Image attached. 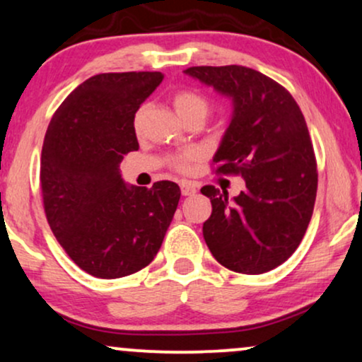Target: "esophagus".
Listing matches in <instances>:
<instances>
[{"label":"esophagus","instance_id":"34e87169","mask_svg":"<svg viewBox=\"0 0 362 362\" xmlns=\"http://www.w3.org/2000/svg\"><path fill=\"white\" fill-rule=\"evenodd\" d=\"M180 190H182V195H194L197 192V185L192 184V182H182Z\"/></svg>","mask_w":362,"mask_h":362}]
</instances>
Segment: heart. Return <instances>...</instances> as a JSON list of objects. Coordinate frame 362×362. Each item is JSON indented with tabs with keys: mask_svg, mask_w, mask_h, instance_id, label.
Returning a JSON list of instances; mask_svg holds the SVG:
<instances>
[{
	"mask_svg": "<svg viewBox=\"0 0 362 362\" xmlns=\"http://www.w3.org/2000/svg\"><path fill=\"white\" fill-rule=\"evenodd\" d=\"M173 107H175L178 117L184 120L187 117L192 115H202L204 118L207 117L210 110V102L204 97L202 93L194 90H180L173 95L172 98ZM144 115H145V107H140L135 112L134 115V128L136 132H140L141 123H144ZM199 158V152L197 150H185V152H180L173 155L170 158V165L180 172H187L192 165V162Z\"/></svg>",
	"mask_w": 362,
	"mask_h": 362,
	"instance_id": "heart-1",
	"label": "heart"
}]
</instances>
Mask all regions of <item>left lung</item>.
Masks as SVG:
<instances>
[{"instance_id": "1", "label": "left lung", "mask_w": 362, "mask_h": 362, "mask_svg": "<svg viewBox=\"0 0 362 362\" xmlns=\"http://www.w3.org/2000/svg\"><path fill=\"white\" fill-rule=\"evenodd\" d=\"M187 75L232 98L234 113L214 163L240 175L245 190L202 187L212 202L204 239L223 267L264 274L286 262L308 230L317 192V163L308 125L292 95L252 68L190 66Z\"/></svg>"}]
</instances>
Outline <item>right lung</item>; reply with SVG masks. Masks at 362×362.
I'll return each mask as SVG.
<instances>
[{
  "mask_svg": "<svg viewBox=\"0 0 362 362\" xmlns=\"http://www.w3.org/2000/svg\"><path fill=\"white\" fill-rule=\"evenodd\" d=\"M160 71L100 73L76 86L49 122L40 184L47 221L85 272L118 279L157 255L180 200L175 182L127 185L123 155L139 150L134 115Z\"/></svg>",
  "mask_w": 362,
  "mask_h": 362,
  "instance_id": "right-lung-1",
  "label": "right lung"
}]
</instances>
